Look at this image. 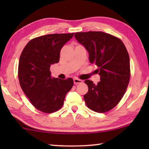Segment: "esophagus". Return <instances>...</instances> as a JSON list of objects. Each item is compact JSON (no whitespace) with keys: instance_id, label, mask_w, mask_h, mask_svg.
Wrapping results in <instances>:
<instances>
[{"instance_id":"esophagus-1","label":"esophagus","mask_w":149,"mask_h":149,"mask_svg":"<svg viewBox=\"0 0 149 149\" xmlns=\"http://www.w3.org/2000/svg\"><path fill=\"white\" fill-rule=\"evenodd\" d=\"M74 84H81L83 81L79 79H77V78H74Z\"/></svg>"}]
</instances>
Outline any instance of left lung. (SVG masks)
Returning a JSON list of instances; mask_svg holds the SVG:
<instances>
[{
    "label": "left lung",
    "mask_w": 149,
    "mask_h": 149,
    "mask_svg": "<svg viewBox=\"0 0 149 149\" xmlns=\"http://www.w3.org/2000/svg\"><path fill=\"white\" fill-rule=\"evenodd\" d=\"M75 38L89 52L91 64L98 66L100 81L85 80L89 90L84 95L87 107L104 113L122 99L130 79V56L120 39L102 31L75 33Z\"/></svg>",
    "instance_id": "1"
}]
</instances>
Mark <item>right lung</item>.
<instances>
[{
  "label": "right lung",
  "instance_id": "add662e5",
  "mask_svg": "<svg viewBox=\"0 0 149 149\" xmlns=\"http://www.w3.org/2000/svg\"><path fill=\"white\" fill-rule=\"evenodd\" d=\"M72 33L49 34L31 40L19 60L20 86L31 104L41 112L52 113L64 104L67 93L74 85L72 78L52 77L50 67L58 63L62 47Z\"/></svg>",
  "mask_w": 149,
  "mask_h": 149
}]
</instances>
